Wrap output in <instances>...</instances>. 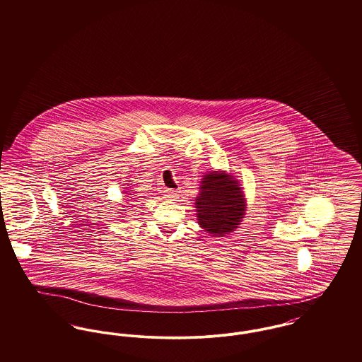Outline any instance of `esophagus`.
Segmentation results:
<instances>
[{"label":"esophagus","mask_w":362,"mask_h":362,"mask_svg":"<svg viewBox=\"0 0 362 362\" xmlns=\"http://www.w3.org/2000/svg\"><path fill=\"white\" fill-rule=\"evenodd\" d=\"M179 195H180V191H179V189H165V191H164V198H167V199H170V201L177 199Z\"/></svg>","instance_id":"34e87169"}]
</instances>
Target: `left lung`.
Returning a JSON list of instances; mask_svg holds the SVG:
<instances>
[{"label": "left lung", "mask_w": 362, "mask_h": 362, "mask_svg": "<svg viewBox=\"0 0 362 362\" xmlns=\"http://www.w3.org/2000/svg\"><path fill=\"white\" fill-rule=\"evenodd\" d=\"M197 223L213 238L239 228L247 210L240 182L226 171H209L201 179L195 198Z\"/></svg>", "instance_id": "obj_1"}]
</instances>
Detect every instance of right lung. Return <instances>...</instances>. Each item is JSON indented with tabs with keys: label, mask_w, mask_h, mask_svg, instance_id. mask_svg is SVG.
<instances>
[{
	"label": "right lung",
	"mask_w": 362,
	"mask_h": 362,
	"mask_svg": "<svg viewBox=\"0 0 362 362\" xmlns=\"http://www.w3.org/2000/svg\"><path fill=\"white\" fill-rule=\"evenodd\" d=\"M127 186H130V185H127ZM123 189H126V191H123V194H124V195H126L127 198H130V199H127L129 202H130L132 199H136V198H133L132 189H129V187H123ZM127 205H129V206H124V205H122V207H129V209H130V205H132V204H127ZM121 211H123V213H124V211H127V209H121ZM118 213H119V211H118ZM123 213H121L122 216H124Z\"/></svg>",
	"instance_id": "obj_1"
}]
</instances>
